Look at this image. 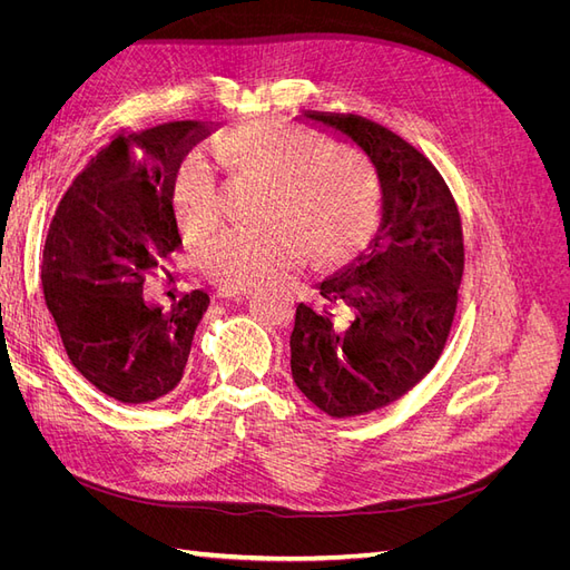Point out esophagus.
I'll list each match as a JSON object with an SVG mask.
<instances>
[{
    "mask_svg": "<svg viewBox=\"0 0 570 570\" xmlns=\"http://www.w3.org/2000/svg\"><path fill=\"white\" fill-rule=\"evenodd\" d=\"M247 292H249V287H243V285H218V287H216V297L235 299V297L247 295Z\"/></svg>",
    "mask_w": 570,
    "mask_h": 570,
    "instance_id": "esophagus-1",
    "label": "esophagus"
}]
</instances>
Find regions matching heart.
Masks as SVG:
<instances>
[{
    "label": "heart",
    "instance_id": "obj_1",
    "mask_svg": "<svg viewBox=\"0 0 570 570\" xmlns=\"http://www.w3.org/2000/svg\"><path fill=\"white\" fill-rule=\"evenodd\" d=\"M214 151L230 174L266 183V189L258 206L262 226L230 228L204 247L209 278L249 287L308 254L318 266L342 264L375 233L381 193L373 170L331 137L264 116L223 130ZM170 197L189 235L216 228L218 180L204 154H187L176 164Z\"/></svg>",
    "mask_w": 570,
    "mask_h": 570
}]
</instances>
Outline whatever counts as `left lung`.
<instances>
[{
	"label": "left lung",
	"instance_id": "8db88e82",
	"mask_svg": "<svg viewBox=\"0 0 570 570\" xmlns=\"http://www.w3.org/2000/svg\"><path fill=\"white\" fill-rule=\"evenodd\" d=\"M347 137L373 164L381 228L364 254L297 304L292 381L333 419L392 404L438 364L463 273L461 216L450 187L400 135L354 114L304 111Z\"/></svg>",
	"mask_w": 570,
	"mask_h": 570
}]
</instances>
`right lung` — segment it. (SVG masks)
<instances>
[{
	"label": "right lung",
	"instance_id": "1",
	"mask_svg": "<svg viewBox=\"0 0 570 570\" xmlns=\"http://www.w3.org/2000/svg\"><path fill=\"white\" fill-rule=\"evenodd\" d=\"M199 120H170L118 135L61 197L42 252V292L78 373L124 404L174 390L185 371L204 289L147 304V275L183 247L170 197L176 164L202 135Z\"/></svg>",
	"mask_w": 570,
	"mask_h": 570
}]
</instances>
